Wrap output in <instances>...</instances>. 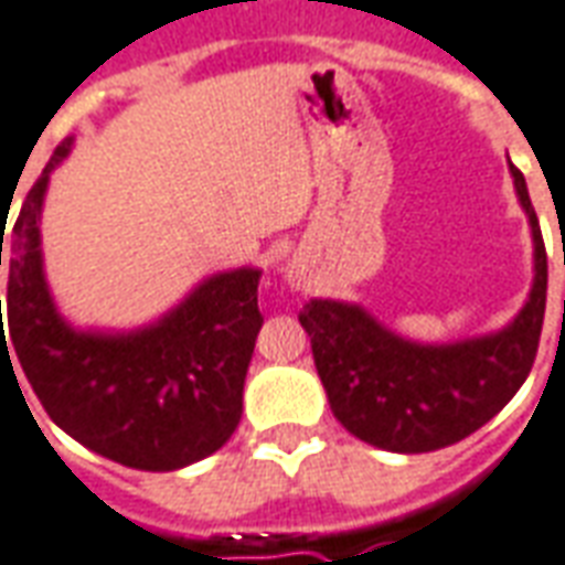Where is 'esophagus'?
<instances>
[{"instance_id":"esophagus-1","label":"esophagus","mask_w":565,"mask_h":565,"mask_svg":"<svg viewBox=\"0 0 565 565\" xmlns=\"http://www.w3.org/2000/svg\"><path fill=\"white\" fill-rule=\"evenodd\" d=\"M286 277H288V286H291V288L303 286V270H300L298 265H288Z\"/></svg>"}]
</instances>
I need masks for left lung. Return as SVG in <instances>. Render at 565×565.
Instances as JSON below:
<instances>
[{
	"instance_id": "obj_1",
	"label": "left lung",
	"mask_w": 565,
	"mask_h": 565,
	"mask_svg": "<svg viewBox=\"0 0 565 565\" xmlns=\"http://www.w3.org/2000/svg\"><path fill=\"white\" fill-rule=\"evenodd\" d=\"M512 177L533 228L536 277L524 310L502 331L422 345L391 333L358 303L316 298L300 310L328 403L352 436L401 455L446 448L491 422L530 376L545 322L547 255L514 164Z\"/></svg>"
}]
</instances>
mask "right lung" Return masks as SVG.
I'll use <instances>...</instances> for the list:
<instances>
[{"label":"right lung","mask_w":565,"mask_h":565,"mask_svg":"<svg viewBox=\"0 0 565 565\" xmlns=\"http://www.w3.org/2000/svg\"><path fill=\"white\" fill-rule=\"evenodd\" d=\"M68 150L72 138L53 150L8 237L6 213L0 220V265L8 258L0 361L11 364L8 349H14L44 413L89 451L150 472L189 467L220 451L241 424L243 382L265 322L262 270L241 267L204 279L141 331H74L44 282L39 232L47 180Z\"/></svg>","instance_id":"right-lung-1"}]
</instances>
